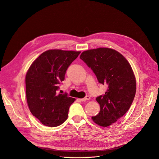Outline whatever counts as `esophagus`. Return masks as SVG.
<instances>
[{
	"label": "esophagus",
	"mask_w": 159,
	"mask_h": 159,
	"mask_svg": "<svg viewBox=\"0 0 159 159\" xmlns=\"http://www.w3.org/2000/svg\"><path fill=\"white\" fill-rule=\"evenodd\" d=\"M89 99H90V96H86L85 98H82V99H80V100L81 101V102H85V101L89 100Z\"/></svg>",
	"instance_id": "1"
}]
</instances>
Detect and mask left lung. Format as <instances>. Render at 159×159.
Returning a JSON list of instances; mask_svg holds the SVG:
<instances>
[{
	"label": "left lung",
	"instance_id": "obj_1",
	"mask_svg": "<svg viewBox=\"0 0 159 159\" xmlns=\"http://www.w3.org/2000/svg\"><path fill=\"white\" fill-rule=\"evenodd\" d=\"M80 58L91 68L100 84L108 85L105 94L96 99L100 111L92 119L100 126H109L123 116L133 102L136 83L133 69L120 53L110 48L84 51Z\"/></svg>",
	"mask_w": 159,
	"mask_h": 159
}]
</instances>
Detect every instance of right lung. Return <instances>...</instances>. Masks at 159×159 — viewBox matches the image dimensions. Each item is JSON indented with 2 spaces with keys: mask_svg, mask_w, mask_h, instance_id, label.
I'll list each match as a JSON object with an SVG mask.
<instances>
[{
  "mask_svg": "<svg viewBox=\"0 0 159 159\" xmlns=\"http://www.w3.org/2000/svg\"><path fill=\"white\" fill-rule=\"evenodd\" d=\"M80 51L51 49L42 53L32 63L26 77V96L30 111L44 125L62 124L75 98L58 94L68 66Z\"/></svg>",
  "mask_w": 159,
  "mask_h": 159,
  "instance_id": "obj_1",
  "label": "right lung"
}]
</instances>
